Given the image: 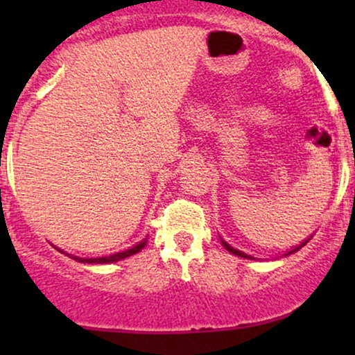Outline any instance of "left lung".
Returning <instances> with one entry per match:
<instances>
[{
    "label": "left lung",
    "mask_w": 355,
    "mask_h": 355,
    "mask_svg": "<svg viewBox=\"0 0 355 355\" xmlns=\"http://www.w3.org/2000/svg\"><path fill=\"white\" fill-rule=\"evenodd\" d=\"M309 240H311V239H307V240H305V242H302V243H300V245H299V247H295V248H294V250H291V252H288V254H287V255L294 254V252H297V250H299V248H302V247L305 245V243H307V242H309ZM222 243H223V247H225V248H227V250H229V252H230V254H234V255H239V257H243V259H252V257H250V255L243 254V252H240V250H235V248H234V247H230V245H229V243H227V242H223V240H222Z\"/></svg>",
    "instance_id": "obj_1"
}]
</instances>
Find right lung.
I'll use <instances>...</instances> for the list:
<instances>
[{
	"instance_id": "1",
	"label": "right lung",
	"mask_w": 355,
	"mask_h": 355,
	"mask_svg": "<svg viewBox=\"0 0 355 355\" xmlns=\"http://www.w3.org/2000/svg\"><path fill=\"white\" fill-rule=\"evenodd\" d=\"M144 247H145V240H144V242L138 243V245L128 248V250L118 252V254H113V255H108V257H100V259H80V257H71V259L78 260V262H85V263H112V262H118V260L126 259V257L137 254V252H140Z\"/></svg>"
}]
</instances>
